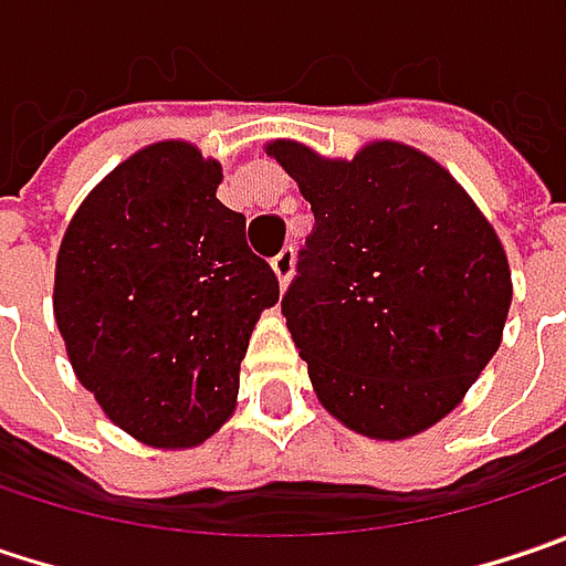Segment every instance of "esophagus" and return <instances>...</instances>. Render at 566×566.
Segmentation results:
<instances>
[{
	"instance_id": "obj_1",
	"label": "esophagus",
	"mask_w": 566,
	"mask_h": 566,
	"mask_svg": "<svg viewBox=\"0 0 566 566\" xmlns=\"http://www.w3.org/2000/svg\"><path fill=\"white\" fill-rule=\"evenodd\" d=\"M273 276H276L280 290H286V286H290V280H293V248L273 258Z\"/></svg>"
}]
</instances>
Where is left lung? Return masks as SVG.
Returning a JSON list of instances; mask_svg holds the SVG:
<instances>
[{
  "label": "left lung",
  "mask_w": 566,
  "mask_h": 566,
  "mask_svg": "<svg viewBox=\"0 0 566 566\" xmlns=\"http://www.w3.org/2000/svg\"><path fill=\"white\" fill-rule=\"evenodd\" d=\"M312 206L283 315L332 419L374 438L422 434L464 402L503 344V241L434 157L367 142L350 160L266 142Z\"/></svg>",
  "instance_id": "8db88e82"
}]
</instances>
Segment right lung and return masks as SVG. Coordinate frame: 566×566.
Here are the masks:
<instances>
[{
  "label": "right lung",
  "mask_w": 566,
  "mask_h": 566,
  "mask_svg": "<svg viewBox=\"0 0 566 566\" xmlns=\"http://www.w3.org/2000/svg\"><path fill=\"white\" fill-rule=\"evenodd\" d=\"M219 182L222 164L196 144H147L90 189L57 251L73 374L108 422L157 451L196 448L231 419L251 332L280 300Z\"/></svg>",
  "instance_id": "right-lung-1"
}]
</instances>
